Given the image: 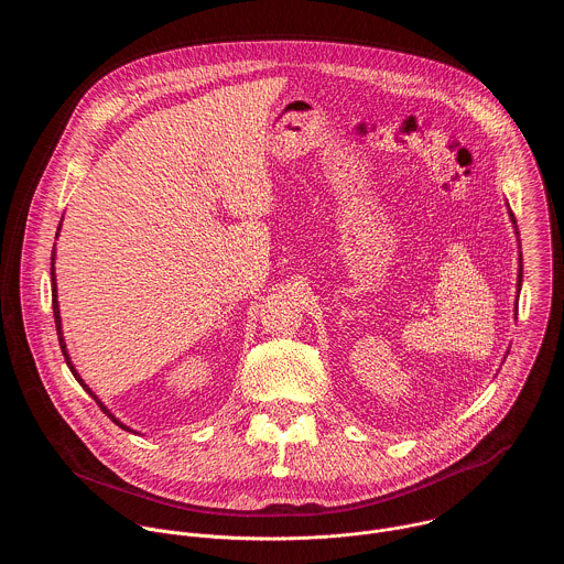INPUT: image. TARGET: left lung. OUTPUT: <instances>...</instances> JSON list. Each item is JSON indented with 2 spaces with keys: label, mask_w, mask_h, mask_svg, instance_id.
Here are the masks:
<instances>
[{
  "label": "left lung",
  "mask_w": 564,
  "mask_h": 564,
  "mask_svg": "<svg viewBox=\"0 0 564 564\" xmlns=\"http://www.w3.org/2000/svg\"><path fill=\"white\" fill-rule=\"evenodd\" d=\"M507 207H509V203H507ZM509 218H511V223H513V229H516V236H520V231H518V225H516V216H513V212H511V207H509ZM518 243H520V238H518ZM520 268H518V283H516V292L520 294V290H522V252H520ZM516 318H518V299H516Z\"/></svg>",
  "instance_id": "8db88e82"
}]
</instances>
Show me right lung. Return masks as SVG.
Instances as JSON below:
<instances>
[{"label": "right lung", "mask_w": 564, "mask_h": 564, "mask_svg": "<svg viewBox=\"0 0 564 564\" xmlns=\"http://www.w3.org/2000/svg\"><path fill=\"white\" fill-rule=\"evenodd\" d=\"M64 218V216H62ZM59 227H62V223H59ZM59 227H57V234L55 236H59ZM51 296H53V314H55V328H57V339H59V348H62V355H64V361H66V366H68V370L73 372V377L77 379V383L79 386H83L94 399H96V404L100 406V411L113 422V424H118L122 431H129V433H133L129 426H124L105 404H102V401L98 399V394L85 383V379L83 377H79V372L75 370V366H73V361H70V357H68V350H66V341H64V333H62V316H59V303H57V279H55V246H53V254H51Z\"/></svg>", "instance_id": "obj_1"}]
</instances>
